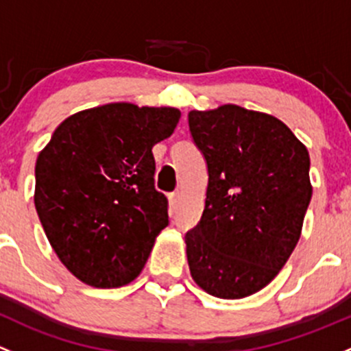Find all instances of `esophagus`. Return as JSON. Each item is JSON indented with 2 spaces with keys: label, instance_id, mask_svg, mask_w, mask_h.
Instances as JSON below:
<instances>
[{
  "label": "esophagus",
  "instance_id": "obj_1",
  "mask_svg": "<svg viewBox=\"0 0 351 351\" xmlns=\"http://www.w3.org/2000/svg\"><path fill=\"white\" fill-rule=\"evenodd\" d=\"M180 200H182V193H180V191H173V193L169 195V204H171L173 210L178 208Z\"/></svg>",
  "mask_w": 351,
  "mask_h": 351
}]
</instances>
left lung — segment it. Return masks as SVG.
Segmentation results:
<instances>
[{
  "mask_svg": "<svg viewBox=\"0 0 351 351\" xmlns=\"http://www.w3.org/2000/svg\"><path fill=\"white\" fill-rule=\"evenodd\" d=\"M188 126L208 169L204 213L185 235L191 278L222 300L250 296L300 241L313 195L308 149L274 116L234 104L190 110Z\"/></svg>",
  "mask_w": 351,
  "mask_h": 351,
  "instance_id": "1",
  "label": "left lung"
}]
</instances>
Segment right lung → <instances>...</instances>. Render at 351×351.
<instances>
[{
  "label": "right lung",
  "instance_id": "1",
  "mask_svg": "<svg viewBox=\"0 0 351 351\" xmlns=\"http://www.w3.org/2000/svg\"><path fill=\"white\" fill-rule=\"evenodd\" d=\"M180 116L128 102L82 110L55 129L36 158V213L58 259L82 282L119 287L145 267L168 225L151 149Z\"/></svg>",
  "mask_w": 351,
  "mask_h": 351
}]
</instances>
